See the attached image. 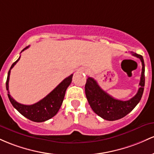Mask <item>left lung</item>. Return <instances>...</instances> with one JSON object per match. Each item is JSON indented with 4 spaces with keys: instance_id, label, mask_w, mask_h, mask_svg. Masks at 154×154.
<instances>
[{
    "instance_id": "8db88e82",
    "label": "left lung",
    "mask_w": 154,
    "mask_h": 154,
    "mask_svg": "<svg viewBox=\"0 0 154 154\" xmlns=\"http://www.w3.org/2000/svg\"><path fill=\"white\" fill-rule=\"evenodd\" d=\"M131 53L140 60L143 67L140 88L137 94L130 100L122 101L115 99L103 91L94 79L88 77L86 79L85 93L89 104L96 114L105 120L115 121L123 118L135 108L142 97L145 86L144 60L141 55Z\"/></svg>"
}]
</instances>
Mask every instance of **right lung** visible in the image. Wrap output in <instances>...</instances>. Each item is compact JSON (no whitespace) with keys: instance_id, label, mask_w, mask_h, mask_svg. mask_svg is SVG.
<instances>
[{"instance_id":"1","label":"right lung","mask_w":154,"mask_h":154,"mask_svg":"<svg viewBox=\"0 0 154 154\" xmlns=\"http://www.w3.org/2000/svg\"><path fill=\"white\" fill-rule=\"evenodd\" d=\"M28 47L29 46H27L22 51L27 49ZM20 57L16 62L12 64L9 71L8 72L6 86V90L8 91V99H9L14 108H16L22 116H24L27 119H30V121L35 122H43L49 120L53 116H54L60 110L62 103L63 102L64 97H65L66 89H68L69 85L71 84L72 74L64 79L54 90L51 91L48 95H46L38 103L30 105L20 104V103H17L16 100L13 99V97L10 95L9 91H8V82H9L11 70L16 65L17 62L20 60Z\"/></svg>"}]
</instances>
